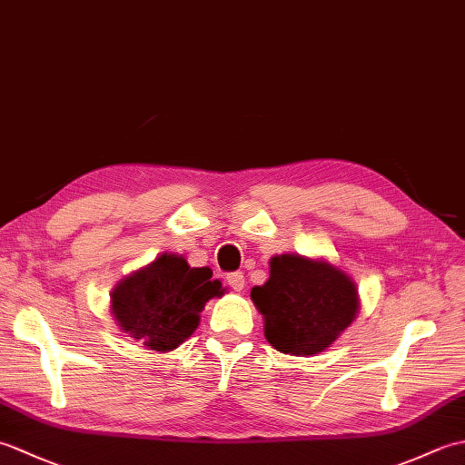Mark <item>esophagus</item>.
<instances>
[{
	"mask_svg": "<svg viewBox=\"0 0 465 465\" xmlns=\"http://www.w3.org/2000/svg\"><path fill=\"white\" fill-rule=\"evenodd\" d=\"M225 282H227V285H230V288H232L233 292H242L243 285H245V280H243V273H242V272L230 273V275H227V278H225Z\"/></svg>",
	"mask_w": 465,
	"mask_h": 465,
	"instance_id": "1",
	"label": "esophagus"
}]
</instances>
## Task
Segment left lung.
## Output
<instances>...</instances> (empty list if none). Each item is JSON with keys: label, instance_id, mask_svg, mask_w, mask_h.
<instances>
[{"label": "left lung", "instance_id": "1", "mask_svg": "<svg viewBox=\"0 0 465 465\" xmlns=\"http://www.w3.org/2000/svg\"><path fill=\"white\" fill-rule=\"evenodd\" d=\"M252 302L263 315V333L275 350L313 355L350 328L360 308L355 283L325 260L298 253L270 260V280L252 290Z\"/></svg>", "mask_w": 465, "mask_h": 465}]
</instances>
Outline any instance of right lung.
<instances>
[{"label": "right lung", "mask_w": 465, "mask_h": 465, "mask_svg": "<svg viewBox=\"0 0 465 465\" xmlns=\"http://www.w3.org/2000/svg\"><path fill=\"white\" fill-rule=\"evenodd\" d=\"M223 292L210 268H190L182 255L163 253L115 285L112 313L130 338L150 350L170 351L200 325L205 302Z\"/></svg>", "instance_id": "obj_1"}]
</instances>
